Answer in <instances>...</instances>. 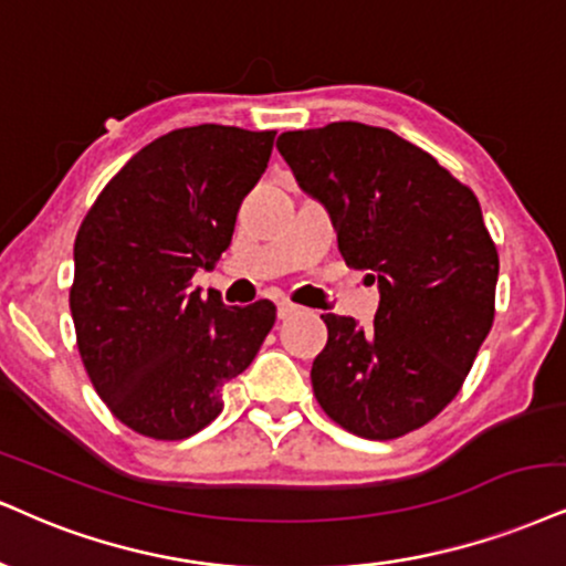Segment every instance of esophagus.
Instances as JSON below:
<instances>
[{
    "label": "esophagus",
    "mask_w": 566,
    "mask_h": 566,
    "mask_svg": "<svg viewBox=\"0 0 566 566\" xmlns=\"http://www.w3.org/2000/svg\"><path fill=\"white\" fill-rule=\"evenodd\" d=\"M294 312H296V304L277 302V317H281V319H289L291 315H294Z\"/></svg>",
    "instance_id": "1"
}]
</instances>
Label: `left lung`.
<instances>
[{"label":"left lung","instance_id":"obj_1","mask_svg":"<svg viewBox=\"0 0 566 566\" xmlns=\"http://www.w3.org/2000/svg\"><path fill=\"white\" fill-rule=\"evenodd\" d=\"M277 151L327 209L346 264L380 289L367 331L323 315L319 407L369 441L407 436L459 394L496 315L499 251L480 201L428 151L375 125L289 130Z\"/></svg>","mask_w":566,"mask_h":566}]
</instances>
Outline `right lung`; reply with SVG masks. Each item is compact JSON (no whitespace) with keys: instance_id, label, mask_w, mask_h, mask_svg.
Listing matches in <instances>:
<instances>
[{"instance_id":"obj_1","label":"right lung","mask_w":566,"mask_h":566,"mask_svg":"<svg viewBox=\"0 0 566 566\" xmlns=\"http://www.w3.org/2000/svg\"><path fill=\"white\" fill-rule=\"evenodd\" d=\"M275 130L193 125L159 136L104 186L75 235V338L109 411L157 441L222 411L275 325V304L226 306L191 289L230 247L239 207L270 163Z\"/></svg>"}]
</instances>
